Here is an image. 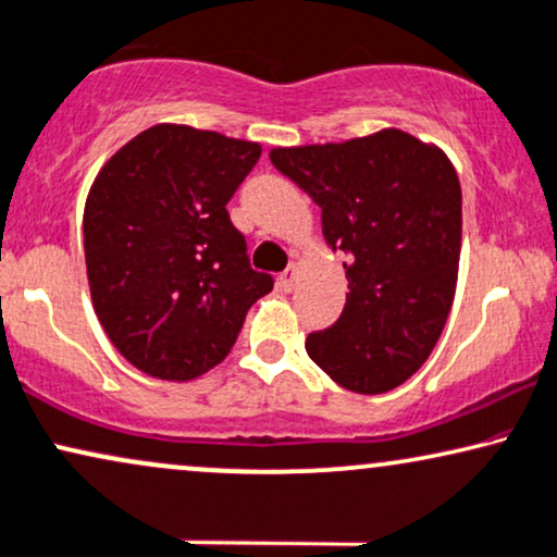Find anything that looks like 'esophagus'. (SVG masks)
Wrapping results in <instances>:
<instances>
[{
    "label": "esophagus",
    "instance_id": "1",
    "mask_svg": "<svg viewBox=\"0 0 557 557\" xmlns=\"http://www.w3.org/2000/svg\"><path fill=\"white\" fill-rule=\"evenodd\" d=\"M295 283H298V267L290 264V267H287V270L277 277V285L283 287L285 293H290V290H295Z\"/></svg>",
    "mask_w": 557,
    "mask_h": 557
}]
</instances>
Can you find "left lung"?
<instances>
[{"label": "left lung", "instance_id": "left-lung-1", "mask_svg": "<svg viewBox=\"0 0 557 557\" xmlns=\"http://www.w3.org/2000/svg\"><path fill=\"white\" fill-rule=\"evenodd\" d=\"M270 159L313 197L329 246L349 257L344 311L308 334V357L347 391L398 388L432 355L453 308L462 242L455 166L396 128L272 149Z\"/></svg>", "mask_w": 557, "mask_h": 557}]
</instances>
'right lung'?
Instances as JSON below:
<instances>
[{
	"instance_id": "add662e5",
	"label": "right lung",
	"mask_w": 557,
	"mask_h": 557,
	"mask_svg": "<svg viewBox=\"0 0 557 557\" xmlns=\"http://www.w3.org/2000/svg\"><path fill=\"white\" fill-rule=\"evenodd\" d=\"M262 146L189 125H153L100 169L84 206L95 313L146 375L193 380L234 347L272 290L228 215Z\"/></svg>"
}]
</instances>
